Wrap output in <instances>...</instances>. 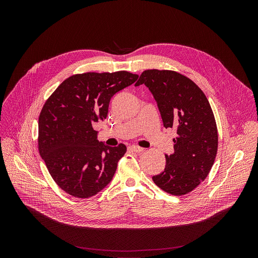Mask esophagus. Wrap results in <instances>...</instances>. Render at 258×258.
I'll return each instance as SVG.
<instances>
[{
	"label": "esophagus",
	"mask_w": 258,
	"mask_h": 258,
	"mask_svg": "<svg viewBox=\"0 0 258 258\" xmlns=\"http://www.w3.org/2000/svg\"><path fill=\"white\" fill-rule=\"evenodd\" d=\"M130 150L133 151V152H136V153H141L144 151V149L142 148V147H139L137 145H133V146H130Z\"/></svg>",
	"instance_id": "1"
}]
</instances>
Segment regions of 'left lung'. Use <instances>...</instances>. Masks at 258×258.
<instances>
[{
	"mask_svg": "<svg viewBox=\"0 0 258 258\" xmlns=\"http://www.w3.org/2000/svg\"><path fill=\"white\" fill-rule=\"evenodd\" d=\"M153 95L165 128L176 130L173 154L153 181L168 194L185 195L208 175L217 152V128L210 104L190 79L171 70H145L136 87Z\"/></svg>",
	"mask_w": 258,
	"mask_h": 258,
	"instance_id": "obj_1",
	"label": "left lung"
}]
</instances>
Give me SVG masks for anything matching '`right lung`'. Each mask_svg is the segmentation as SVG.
Listing matches in <instances>:
<instances>
[{"label":"right lung","instance_id":"right-lung-1","mask_svg":"<svg viewBox=\"0 0 258 258\" xmlns=\"http://www.w3.org/2000/svg\"><path fill=\"white\" fill-rule=\"evenodd\" d=\"M138 78L127 71L76 75L45 103L39 117V150L53 179L67 194L90 198L112 180L126 147L99 142L93 126L106 118L111 98Z\"/></svg>","mask_w":258,"mask_h":258}]
</instances>
